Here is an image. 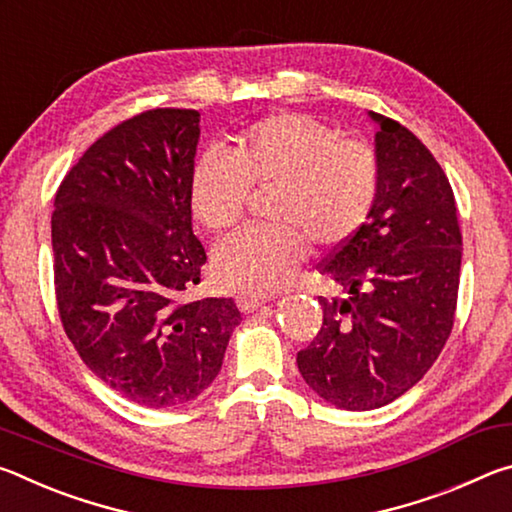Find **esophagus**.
I'll return each instance as SVG.
<instances>
[{"label":"esophagus","mask_w":512,"mask_h":512,"mask_svg":"<svg viewBox=\"0 0 512 512\" xmlns=\"http://www.w3.org/2000/svg\"><path fill=\"white\" fill-rule=\"evenodd\" d=\"M268 300H271V296H264V293H239L237 307L244 314H253V311H257Z\"/></svg>","instance_id":"1"}]
</instances>
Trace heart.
I'll use <instances>...</instances> for the list:
<instances>
[{"mask_svg": "<svg viewBox=\"0 0 512 512\" xmlns=\"http://www.w3.org/2000/svg\"><path fill=\"white\" fill-rule=\"evenodd\" d=\"M250 187H277V225H250L214 248V273L225 287L266 293L289 282L307 255L341 246L359 232L379 192V160L366 142L302 112H275L237 137L232 158L210 151L189 180L192 212L205 228L228 230L244 216Z\"/></svg>", "mask_w": 512, "mask_h": 512, "instance_id": "b5f03b06", "label": "heart"}]
</instances>
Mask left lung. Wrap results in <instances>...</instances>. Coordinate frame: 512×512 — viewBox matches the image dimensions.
Here are the masks:
<instances>
[{"mask_svg": "<svg viewBox=\"0 0 512 512\" xmlns=\"http://www.w3.org/2000/svg\"><path fill=\"white\" fill-rule=\"evenodd\" d=\"M379 192L359 232L320 275L343 296L323 298V325L298 352L307 386L336 409L370 411L427 375L452 334L463 239L452 185L409 128L377 112Z\"/></svg>", "mask_w": 512, "mask_h": 512, "instance_id": "8db88e82", "label": "left lung"}]
</instances>
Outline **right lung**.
Instances as JSON below:
<instances>
[{"mask_svg":"<svg viewBox=\"0 0 512 512\" xmlns=\"http://www.w3.org/2000/svg\"><path fill=\"white\" fill-rule=\"evenodd\" d=\"M198 121L180 108L121 121L67 171L51 214L67 339L103 384L149 409L196 400L241 320L232 298L183 300L207 262L189 203Z\"/></svg>","mask_w":512,"mask_h":512,"instance_id":"right-lung-1","label":"right lung"}]
</instances>
